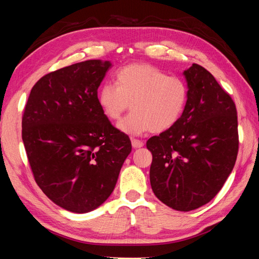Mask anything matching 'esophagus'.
Instances as JSON below:
<instances>
[{
    "label": "esophagus",
    "instance_id": "esophagus-1",
    "mask_svg": "<svg viewBox=\"0 0 259 259\" xmlns=\"http://www.w3.org/2000/svg\"><path fill=\"white\" fill-rule=\"evenodd\" d=\"M131 144H133L134 148H140L144 146V142H142V140H139V139H135V138L131 139Z\"/></svg>",
    "mask_w": 259,
    "mask_h": 259
}]
</instances>
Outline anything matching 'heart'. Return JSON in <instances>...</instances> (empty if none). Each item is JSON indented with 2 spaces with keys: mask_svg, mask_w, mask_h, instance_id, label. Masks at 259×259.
<instances>
[{
  "mask_svg": "<svg viewBox=\"0 0 259 259\" xmlns=\"http://www.w3.org/2000/svg\"><path fill=\"white\" fill-rule=\"evenodd\" d=\"M188 85L181 76L168 75L150 64H131L115 74V84L105 83L98 91L104 115L119 121L131 105V112L119 123L128 135L169 130L182 119L188 102Z\"/></svg>",
  "mask_w": 259,
  "mask_h": 259,
  "instance_id": "b5f03b06",
  "label": "heart"
}]
</instances>
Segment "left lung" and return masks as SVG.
Wrapping results in <instances>:
<instances>
[{
	"mask_svg": "<svg viewBox=\"0 0 259 259\" xmlns=\"http://www.w3.org/2000/svg\"><path fill=\"white\" fill-rule=\"evenodd\" d=\"M188 102L176 125L153 136L150 181L156 198L179 211L210 202L233 170L239 151L238 115L231 96L198 64L184 72Z\"/></svg>",
	"mask_w": 259,
	"mask_h": 259,
	"instance_id": "1",
	"label": "left lung"
}]
</instances>
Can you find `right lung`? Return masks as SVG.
<instances>
[{
  "instance_id": "add662e5",
  "label": "right lung",
  "mask_w": 259,
  "mask_h": 259,
  "mask_svg": "<svg viewBox=\"0 0 259 259\" xmlns=\"http://www.w3.org/2000/svg\"><path fill=\"white\" fill-rule=\"evenodd\" d=\"M109 61L85 60L42 76L26 103L21 137L35 182L52 202L76 213L112 194L131 152L98 104Z\"/></svg>"
}]
</instances>
